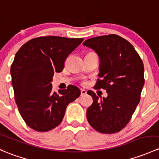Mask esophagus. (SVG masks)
Returning <instances> with one entry per match:
<instances>
[{
  "label": "esophagus",
  "mask_w": 159,
  "mask_h": 159,
  "mask_svg": "<svg viewBox=\"0 0 159 159\" xmlns=\"http://www.w3.org/2000/svg\"><path fill=\"white\" fill-rule=\"evenodd\" d=\"M86 94H87V91L84 89H81V96H84V95H86Z\"/></svg>",
  "instance_id": "obj_1"
}]
</instances>
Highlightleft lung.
<instances>
[{
  "mask_svg": "<svg viewBox=\"0 0 159 159\" xmlns=\"http://www.w3.org/2000/svg\"><path fill=\"white\" fill-rule=\"evenodd\" d=\"M83 45L100 58V78L94 88L107 93L99 100L94 92L88 91L93 103L87 110V119L99 133H118L127 125L140 101L145 83L143 62L131 43L118 35L93 37Z\"/></svg>",
  "mask_w": 159,
  "mask_h": 159,
  "instance_id": "1",
  "label": "left lung"
}]
</instances>
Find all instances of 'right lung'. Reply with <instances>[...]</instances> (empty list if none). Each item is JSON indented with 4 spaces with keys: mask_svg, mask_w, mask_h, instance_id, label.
I'll use <instances>...</instances> for the list:
<instances>
[{
    "mask_svg": "<svg viewBox=\"0 0 159 159\" xmlns=\"http://www.w3.org/2000/svg\"><path fill=\"white\" fill-rule=\"evenodd\" d=\"M81 38L48 36L34 38L16 53L11 68L14 98L21 116L28 126L46 132L62 121L67 106L81 94L79 88L52 92L55 72H61L65 61L82 43Z\"/></svg>",
    "mask_w": 159,
    "mask_h": 159,
    "instance_id": "1",
    "label": "right lung"
}]
</instances>
